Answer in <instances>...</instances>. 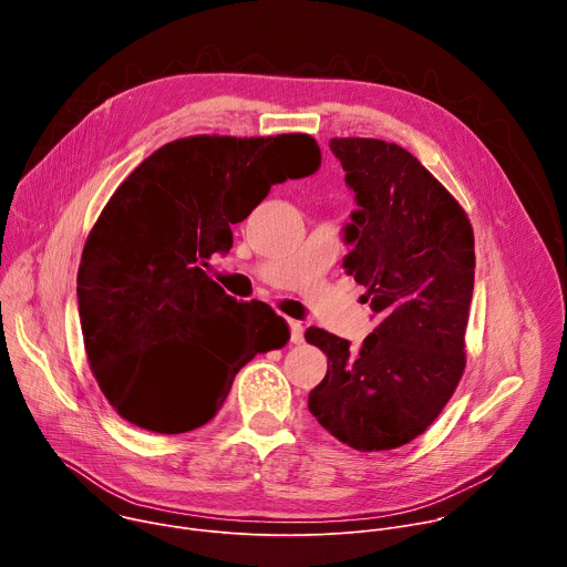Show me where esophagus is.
Listing matches in <instances>:
<instances>
[{
	"mask_svg": "<svg viewBox=\"0 0 567 567\" xmlns=\"http://www.w3.org/2000/svg\"><path fill=\"white\" fill-rule=\"evenodd\" d=\"M287 326H289V334H291V343H302L305 341V328H302V322H298V320H287Z\"/></svg>",
	"mask_w": 567,
	"mask_h": 567,
	"instance_id": "esophagus-1",
	"label": "esophagus"
}]
</instances>
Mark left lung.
I'll use <instances>...</instances> for the list:
<instances>
[{"mask_svg": "<svg viewBox=\"0 0 567 567\" xmlns=\"http://www.w3.org/2000/svg\"><path fill=\"white\" fill-rule=\"evenodd\" d=\"M357 210L343 267L368 291L377 328L359 348L320 328L328 354L309 392L318 424L357 451H390L422 435L455 392L473 296V228L455 197L396 143L332 138Z\"/></svg>", "mask_w": 567, "mask_h": 567, "instance_id": "8db88e82", "label": "left lung"}]
</instances>
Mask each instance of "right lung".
Instances as JSON below:
<instances>
[{"label": "right lung", "mask_w": 567, "mask_h": 567, "mask_svg": "<svg viewBox=\"0 0 567 567\" xmlns=\"http://www.w3.org/2000/svg\"><path fill=\"white\" fill-rule=\"evenodd\" d=\"M318 166L309 134H199L158 147L116 188L85 241L75 291L92 372L123 420L166 435L199 429L241 365L289 341L269 305L237 302L204 267L228 254L230 224L274 184Z\"/></svg>", "instance_id": "obj_1"}]
</instances>
